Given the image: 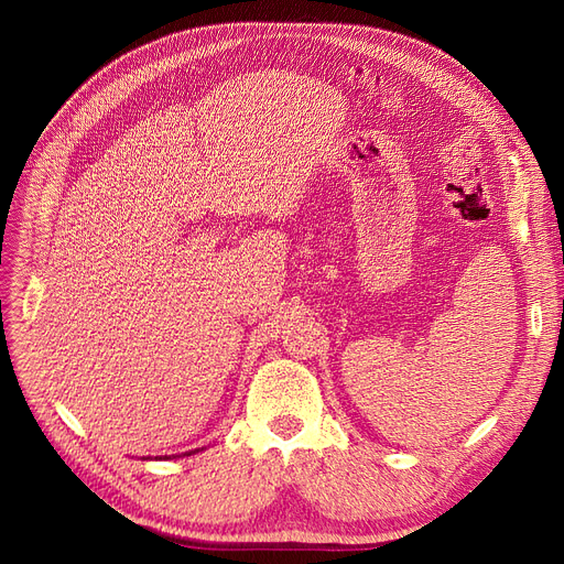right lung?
I'll return each instance as SVG.
<instances>
[{
  "mask_svg": "<svg viewBox=\"0 0 564 564\" xmlns=\"http://www.w3.org/2000/svg\"><path fill=\"white\" fill-rule=\"evenodd\" d=\"M202 449H204V447H202ZM195 452H199V449H193V452H185L183 456H191V454H195ZM148 458H150V456H148ZM155 458H158V456H155ZM164 458H169V456H164Z\"/></svg>",
  "mask_w": 564,
  "mask_h": 564,
  "instance_id": "1",
  "label": "right lung"
}]
</instances>
